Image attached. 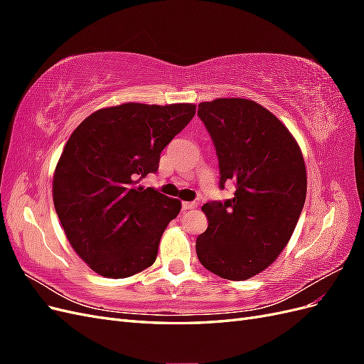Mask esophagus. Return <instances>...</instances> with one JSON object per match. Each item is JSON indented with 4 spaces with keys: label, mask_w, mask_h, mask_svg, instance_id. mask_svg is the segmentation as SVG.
Here are the masks:
<instances>
[{
    "label": "esophagus",
    "mask_w": 364,
    "mask_h": 364,
    "mask_svg": "<svg viewBox=\"0 0 364 364\" xmlns=\"http://www.w3.org/2000/svg\"><path fill=\"white\" fill-rule=\"evenodd\" d=\"M197 208V202H182V209L183 211H188V209Z\"/></svg>",
    "instance_id": "obj_1"
}]
</instances>
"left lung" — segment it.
I'll list each match as a JSON object with an SVG mask.
<instances>
[{
	"label": "left lung",
	"mask_w": 364,
	"mask_h": 364,
	"mask_svg": "<svg viewBox=\"0 0 364 364\" xmlns=\"http://www.w3.org/2000/svg\"><path fill=\"white\" fill-rule=\"evenodd\" d=\"M218 156L220 186L237 183L232 199L202 206L208 228L197 237L202 266L229 281L266 270L294 232L306 197L299 144L281 119L249 98L199 105Z\"/></svg>",
	"instance_id": "1"
}]
</instances>
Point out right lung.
Segmentation results:
<instances>
[{"label":"right lung","instance_id":"obj_1","mask_svg":"<svg viewBox=\"0 0 364 364\" xmlns=\"http://www.w3.org/2000/svg\"><path fill=\"white\" fill-rule=\"evenodd\" d=\"M193 103H123L75 127L53 174V202L71 247L105 278H129L156 259L182 203L138 185L190 123Z\"/></svg>","mask_w":364,"mask_h":364}]
</instances>
